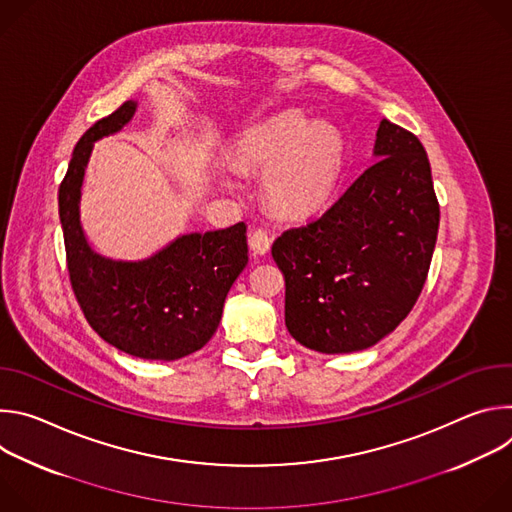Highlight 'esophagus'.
Wrapping results in <instances>:
<instances>
[{
    "instance_id": "1",
    "label": "esophagus",
    "mask_w": 512,
    "mask_h": 512,
    "mask_svg": "<svg viewBox=\"0 0 512 512\" xmlns=\"http://www.w3.org/2000/svg\"><path fill=\"white\" fill-rule=\"evenodd\" d=\"M249 247H251L253 255H267L271 249V237L263 229L253 231L249 235Z\"/></svg>"
}]
</instances>
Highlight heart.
<instances>
[{
    "instance_id": "heart-1",
    "label": "heart",
    "mask_w": 512,
    "mask_h": 512,
    "mask_svg": "<svg viewBox=\"0 0 512 512\" xmlns=\"http://www.w3.org/2000/svg\"><path fill=\"white\" fill-rule=\"evenodd\" d=\"M233 160L245 172L263 174V194L273 210L308 218L324 208L338 182L342 141L334 129L289 111L245 131ZM225 186L231 188V180Z\"/></svg>"
}]
</instances>
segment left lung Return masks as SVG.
Segmentation results:
<instances>
[{
  "label": "left lung",
  "mask_w": 512,
  "mask_h": 512,
  "mask_svg": "<svg viewBox=\"0 0 512 512\" xmlns=\"http://www.w3.org/2000/svg\"><path fill=\"white\" fill-rule=\"evenodd\" d=\"M375 164L318 218L271 247L285 275V326L302 346H375L417 302L440 227L421 141L383 119Z\"/></svg>",
  "instance_id": "8db88e82"
}]
</instances>
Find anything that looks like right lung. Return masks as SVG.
<instances>
[{
  "label": "right lung",
  "mask_w": 512,
  "mask_h": 512,
  "mask_svg": "<svg viewBox=\"0 0 512 512\" xmlns=\"http://www.w3.org/2000/svg\"><path fill=\"white\" fill-rule=\"evenodd\" d=\"M137 101L97 121L77 143L58 190V214L75 296L93 330L145 360H178L216 332L229 289L249 261L247 225L188 233L154 255L121 261L97 253L81 225V188L95 141L121 131Z\"/></svg>",
  "instance_id": "obj_1"
}]
</instances>
